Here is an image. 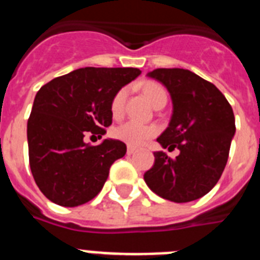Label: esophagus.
Masks as SVG:
<instances>
[{"label":"esophagus","mask_w":260,"mask_h":260,"mask_svg":"<svg viewBox=\"0 0 260 260\" xmlns=\"http://www.w3.org/2000/svg\"><path fill=\"white\" fill-rule=\"evenodd\" d=\"M126 152H127V155L130 156V155H134V153L137 152V150H135V148H133V147H127V151H126Z\"/></svg>","instance_id":"1"}]
</instances>
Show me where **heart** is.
I'll list each match as a JSON object with an SVG mask.
<instances>
[{
    "label": "heart",
    "instance_id": "b5f03b06",
    "mask_svg": "<svg viewBox=\"0 0 260 260\" xmlns=\"http://www.w3.org/2000/svg\"><path fill=\"white\" fill-rule=\"evenodd\" d=\"M143 91L152 105L168 99L167 91L160 84L146 83L143 86ZM126 96H127V89L126 88L118 89L114 93L113 99L110 102V113H112L114 118H118V117L122 116ZM112 134H113L116 139L123 142L127 146L138 147L142 146L144 142L148 141L150 138H152L156 134V127L148 125H142V123L135 122V121H126V122L114 127Z\"/></svg>",
    "mask_w": 260,
    "mask_h": 260
}]
</instances>
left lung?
Returning <instances> with one entry per match:
<instances>
[{
  "label": "left lung",
  "instance_id": "left-lung-1",
  "mask_svg": "<svg viewBox=\"0 0 260 260\" xmlns=\"http://www.w3.org/2000/svg\"><path fill=\"white\" fill-rule=\"evenodd\" d=\"M148 77L164 84L171 93L173 114L157 142L171 158L153 152L155 162L144 173L147 186L161 198L186 203L202 198L220 180L228 161L236 133L231 104L217 87L185 69H156Z\"/></svg>",
  "mask_w": 260,
  "mask_h": 260
}]
</instances>
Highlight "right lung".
<instances>
[{
    "instance_id": "add662e5",
    "label": "right lung",
    "mask_w": 260,
    "mask_h": 260,
    "mask_svg": "<svg viewBox=\"0 0 260 260\" xmlns=\"http://www.w3.org/2000/svg\"><path fill=\"white\" fill-rule=\"evenodd\" d=\"M141 70L135 68H83L54 78L38 91L27 122L32 176L53 203L77 207L102 191L110 165L126 153L121 141L102 138L112 125L110 102Z\"/></svg>"
}]
</instances>
